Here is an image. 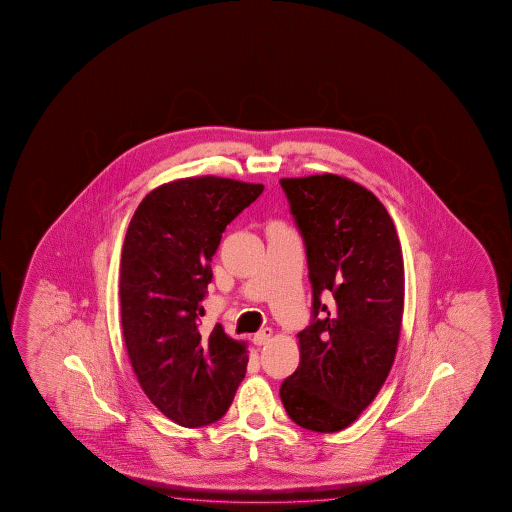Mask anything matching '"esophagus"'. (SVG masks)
<instances>
[{
	"instance_id": "34e87169",
	"label": "esophagus",
	"mask_w": 512,
	"mask_h": 512,
	"mask_svg": "<svg viewBox=\"0 0 512 512\" xmlns=\"http://www.w3.org/2000/svg\"><path fill=\"white\" fill-rule=\"evenodd\" d=\"M270 338H272V330L265 328V330L258 331V333L252 337V342H254L256 346H265V344H269Z\"/></svg>"
}]
</instances>
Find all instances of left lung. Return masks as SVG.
I'll return each instance as SVG.
<instances>
[{
	"label": "left lung",
	"instance_id": "8db88e82",
	"mask_svg": "<svg viewBox=\"0 0 512 512\" xmlns=\"http://www.w3.org/2000/svg\"><path fill=\"white\" fill-rule=\"evenodd\" d=\"M279 182L303 236L313 290L312 324L297 335L301 362L279 396L297 425L340 432L371 405L396 358L401 245L387 209L364 186L333 174Z\"/></svg>",
	"mask_w": 512,
	"mask_h": 512
}]
</instances>
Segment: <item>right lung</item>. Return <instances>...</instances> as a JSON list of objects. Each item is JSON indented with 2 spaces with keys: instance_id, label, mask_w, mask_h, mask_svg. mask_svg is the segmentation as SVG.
<instances>
[{
  "instance_id": "obj_1",
  "label": "right lung",
  "mask_w": 512,
  "mask_h": 512,
  "mask_svg": "<svg viewBox=\"0 0 512 512\" xmlns=\"http://www.w3.org/2000/svg\"><path fill=\"white\" fill-rule=\"evenodd\" d=\"M263 184L215 175L168 182L141 200L120 265L122 330L147 398L186 428L224 416L247 371L243 342L217 324L202 333V299L227 224Z\"/></svg>"
}]
</instances>
